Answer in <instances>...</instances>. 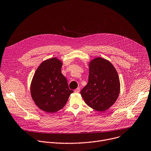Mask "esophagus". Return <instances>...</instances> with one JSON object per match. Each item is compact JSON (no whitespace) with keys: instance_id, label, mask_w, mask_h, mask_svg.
<instances>
[{"instance_id":"esophagus-1","label":"esophagus","mask_w":151,"mask_h":151,"mask_svg":"<svg viewBox=\"0 0 151 151\" xmlns=\"http://www.w3.org/2000/svg\"><path fill=\"white\" fill-rule=\"evenodd\" d=\"M74 92H76V93H78V92H80V88H77V89H76L74 90Z\"/></svg>"}]
</instances>
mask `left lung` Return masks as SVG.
<instances>
[{"label":"left lung","mask_w":151,"mask_h":151,"mask_svg":"<svg viewBox=\"0 0 151 151\" xmlns=\"http://www.w3.org/2000/svg\"><path fill=\"white\" fill-rule=\"evenodd\" d=\"M88 84L80 91L87 105L96 111L109 109L118 99L120 83L118 73L112 64L101 57L89 63Z\"/></svg>","instance_id":"obj_1"}]
</instances>
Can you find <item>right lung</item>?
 <instances>
[{
  "instance_id": "1",
  "label": "right lung",
  "mask_w": 151,
  "mask_h": 151,
  "mask_svg": "<svg viewBox=\"0 0 151 151\" xmlns=\"http://www.w3.org/2000/svg\"><path fill=\"white\" fill-rule=\"evenodd\" d=\"M62 62L55 57L43 61L31 83V95L42 111L54 113L64 107L70 94L66 77L62 74Z\"/></svg>"
}]
</instances>
